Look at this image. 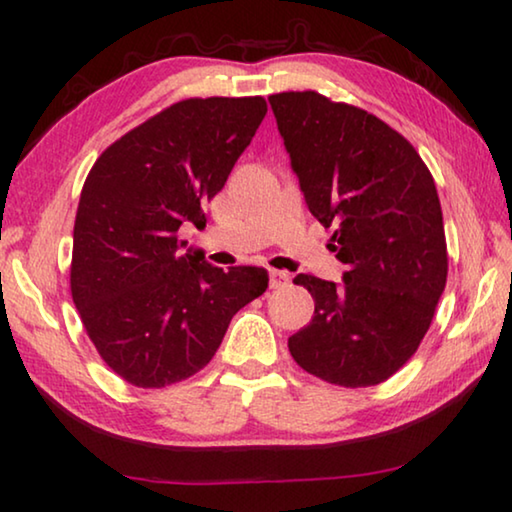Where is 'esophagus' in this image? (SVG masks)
Wrapping results in <instances>:
<instances>
[{
    "mask_svg": "<svg viewBox=\"0 0 512 512\" xmlns=\"http://www.w3.org/2000/svg\"><path fill=\"white\" fill-rule=\"evenodd\" d=\"M268 282H271V289H282L284 284H289L291 282V275L289 273H284V271H273L268 273Z\"/></svg>",
    "mask_w": 512,
    "mask_h": 512,
    "instance_id": "34e87169",
    "label": "esophagus"
}]
</instances>
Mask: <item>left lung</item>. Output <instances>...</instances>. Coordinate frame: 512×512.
<instances>
[{
    "instance_id": "8db88e82",
    "label": "left lung",
    "mask_w": 512,
    "mask_h": 512,
    "mask_svg": "<svg viewBox=\"0 0 512 512\" xmlns=\"http://www.w3.org/2000/svg\"><path fill=\"white\" fill-rule=\"evenodd\" d=\"M309 212L334 235L343 282L296 275L314 318L289 339L302 370L375 386L409 361L447 282L443 210L427 164L370 112L314 90L268 97Z\"/></svg>"
}]
</instances>
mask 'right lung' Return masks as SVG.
<instances>
[{
    "label": "right lung",
    "mask_w": 512,
    "mask_h": 512,
    "mask_svg": "<svg viewBox=\"0 0 512 512\" xmlns=\"http://www.w3.org/2000/svg\"><path fill=\"white\" fill-rule=\"evenodd\" d=\"M266 115L262 97L185 99L146 119L94 162L74 221L72 298L101 359L121 379L162 388L205 368L232 316L268 273L223 271L178 230L205 228Z\"/></svg>",
    "instance_id": "obj_1"
}]
</instances>
